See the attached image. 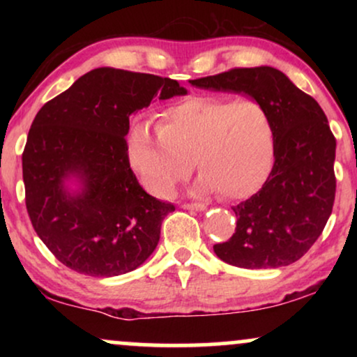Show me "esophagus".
Instances as JSON below:
<instances>
[{
  "mask_svg": "<svg viewBox=\"0 0 357 357\" xmlns=\"http://www.w3.org/2000/svg\"><path fill=\"white\" fill-rule=\"evenodd\" d=\"M185 209H193V211H204L206 206L203 203H185L183 204Z\"/></svg>",
  "mask_w": 357,
  "mask_h": 357,
  "instance_id": "34e87169",
  "label": "esophagus"
}]
</instances>
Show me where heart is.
I'll return each instance as SVG.
<instances>
[{"label": "heart", "instance_id": "1", "mask_svg": "<svg viewBox=\"0 0 357 357\" xmlns=\"http://www.w3.org/2000/svg\"><path fill=\"white\" fill-rule=\"evenodd\" d=\"M276 159V128L270 112L255 99L195 96L164 109L158 130L136 123L128 136V160L151 195L169 198L192 174L199 190L226 199L257 193Z\"/></svg>", "mask_w": 357, "mask_h": 357}]
</instances>
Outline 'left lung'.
<instances>
[{
    "mask_svg": "<svg viewBox=\"0 0 357 357\" xmlns=\"http://www.w3.org/2000/svg\"><path fill=\"white\" fill-rule=\"evenodd\" d=\"M190 82L250 96L266 107L276 128L275 167L255 195L232 208L236 232L214 253L248 270L297 261L324 232L335 203L336 139L319 102L271 66L232 68Z\"/></svg>",
    "mask_w": 357,
    "mask_h": 357,
    "instance_id": "left-lung-1",
    "label": "left lung"
}]
</instances>
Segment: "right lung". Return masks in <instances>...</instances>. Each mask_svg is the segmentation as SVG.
Listing matches in <instances>:
<instances>
[{
  "label": "right lung",
  "mask_w": 357,
  "mask_h": 357,
  "mask_svg": "<svg viewBox=\"0 0 357 357\" xmlns=\"http://www.w3.org/2000/svg\"><path fill=\"white\" fill-rule=\"evenodd\" d=\"M175 79L97 68L38 110L22 153L26 208L58 261L81 275L109 278L148 260L160 224L175 206L151 197L130 167V115L185 96ZM75 174L82 190L70 194Z\"/></svg>",
  "instance_id": "1"
}]
</instances>
